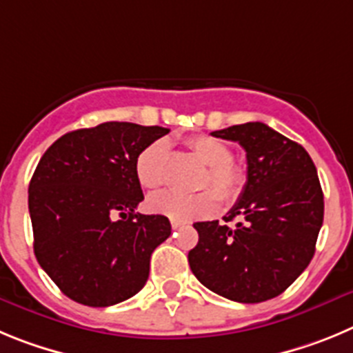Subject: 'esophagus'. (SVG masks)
<instances>
[{"instance_id":"34e87169","label":"esophagus","mask_w":353,"mask_h":353,"mask_svg":"<svg viewBox=\"0 0 353 353\" xmlns=\"http://www.w3.org/2000/svg\"><path fill=\"white\" fill-rule=\"evenodd\" d=\"M170 225H172V228L174 230H177V228H181L183 227V221H177V220H170Z\"/></svg>"}]
</instances>
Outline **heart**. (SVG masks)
<instances>
[{
    "instance_id": "1",
    "label": "heart",
    "mask_w": 353,
    "mask_h": 353,
    "mask_svg": "<svg viewBox=\"0 0 353 353\" xmlns=\"http://www.w3.org/2000/svg\"><path fill=\"white\" fill-rule=\"evenodd\" d=\"M190 153L208 167L202 176L199 190L211 188L196 195H181L174 192L157 193L149 196L148 205L153 212L169 216L170 220L193 221L208 218L218 209V196L225 204L239 199L246 184V170L239 161L232 158V149L227 142L211 135H195L186 141ZM170 145L167 141H154L141 151L135 160V174L139 183L149 190L161 188L169 179ZM219 195L216 196L215 193Z\"/></svg>"
}]
</instances>
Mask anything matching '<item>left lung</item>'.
Wrapping results in <instances>:
<instances>
[{"label":"left lung","instance_id":"8db88e82","mask_svg":"<svg viewBox=\"0 0 353 353\" xmlns=\"http://www.w3.org/2000/svg\"><path fill=\"white\" fill-rule=\"evenodd\" d=\"M246 151L248 179L225 216L234 228L199 221L188 253L192 272L214 294L236 303H262L287 290L307 268L323 223V193L306 149L263 123L212 132Z\"/></svg>","mask_w":353,"mask_h":353}]
</instances>
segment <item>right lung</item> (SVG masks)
Listing matches in <instances>:
<instances>
[{"label":"right lung","mask_w":353,"mask_h":353,"mask_svg":"<svg viewBox=\"0 0 353 353\" xmlns=\"http://www.w3.org/2000/svg\"><path fill=\"white\" fill-rule=\"evenodd\" d=\"M167 133L101 123L65 133L38 161L28 196L34 256L75 303L112 306L148 281L151 253L172 227L167 216L135 212L144 200L135 160Z\"/></svg>","instance_id":"obj_1"}]
</instances>
